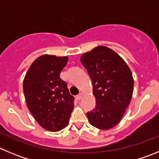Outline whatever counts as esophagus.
<instances>
[{"instance_id": "obj_1", "label": "esophagus", "mask_w": 159, "mask_h": 159, "mask_svg": "<svg viewBox=\"0 0 159 159\" xmlns=\"http://www.w3.org/2000/svg\"><path fill=\"white\" fill-rule=\"evenodd\" d=\"M83 96H84V94H83V93H80V94L77 95V96H76V99L78 100V101H80V100L82 99Z\"/></svg>"}]
</instances>
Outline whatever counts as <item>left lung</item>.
I'll return each mask as SVG.
<instances>
[{
  "label": "left lung",
  "mask_w": 159,
  "mask_h": 159,
  "mask_svg": "<svg viewBox=\"0 0 159 159\" xmlns=\"http://www.w3.org/2000/svg\"><path fill=\"white\" fill-rule=\"evenodd\" d=\"M93 83L96 106L87 113L90 123L100 129L116 126L130 102L134 91L132 72L119 54L98 46L81 56Z\"/></svg>",
  "instance_id": "1"
}]
</instances>
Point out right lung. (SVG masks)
Returning a JSON list of instances; mask_svg holds the SVG:
<instances>
[{"mask_svg": "<svg viewBox=\"0 0 159 159\" xmlns=\"http://www.w3.org/2000/svg\"><path fill=\"white\" fill-rule=\"evenodd\" d=\"M67 57L44 54L33 61L23 81V91L29 110L43 129L51 132L67 126L74 107L60 73Z\"/></svg>", "mask_w": 159, "mask_h": 159, "instance_id": "right-lung-1", "label": "right lung"}]
</instances>
